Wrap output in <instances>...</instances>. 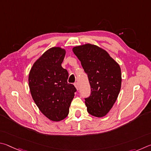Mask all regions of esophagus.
<instances>
[{
	"label": "esophagus",
	"instance_id": "esophagus-1",
	"mask_svg": "<svg viewBox=\"0 0 151 151\" xmlns=\"http://www.w3.org/2000/svg\"><path fill=\"white\" fill-rule=\"evenodd\" d=\"M74 86H75L76 88L77 89V90H79V89H80V86H79V84L78 82H76L75 83H74Z\"/></svg>",
	"mask_w": 151,
	"mask_h": 151
}]
</instances>
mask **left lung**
Instances as JSON below:
<instances>
[{
    "label": "left lung",
    "mask_w": 151,
    "mask_h": 151,
    "mask_svg": "<svg viewBox=\"0 0 151 151\" xmlns=\"http://www.w3.org/2000/svg\"><path fill=\"white\" fill-rule=\"evenodd\" d=\"M73 52L81 62L90 84L91 94L85 98L87 111L95 117H104L120 92V66L105 50L96 45L74 47Z\"/></svg>",
    "instance_id": "left-lung-1"
}]
</instances>
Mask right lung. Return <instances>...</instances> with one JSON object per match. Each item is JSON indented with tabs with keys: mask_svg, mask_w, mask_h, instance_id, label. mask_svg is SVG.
Returning a JSON list of instances; mask_svg holds the SVG:
<instances>
[{
	"mask_svg": "<svg viewBox=\"0 0 151 151\" xmlns=\"http://www.w3.org/2000/svg\"><path fill=\"white\" fill-rule=\"evenodd\" d=\"M65 50L54 47L45 52L34 63L28 76L32 99L40 111L53 121L67 117L77 91L68 83V72L62 67Z\"/></svg>",
	"mask_w": 151,
	"mask_h": 151,
	"instance_id": "1",
	"label": "right lung"
}]
</instances>
